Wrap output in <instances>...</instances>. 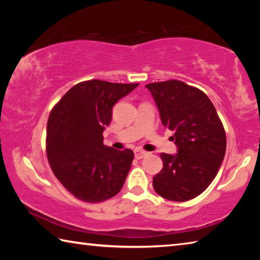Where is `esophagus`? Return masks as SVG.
Masks as SVG:
<instances>
[{"label": "esophagus", "mask_w": 260, "mask_h": 260, "mask_svg": "<svg viewBox=\"0 0 260 260\" xmlns=\"http://www.w3.org/2000/svg\"><path fill=\"white\" fill-rule=\"evenodd\" d=\"M147 153L148 152L143 151V150H140V149H135V150H134V155H135L136 159H142L144 156H147Z\"/></svg>", "instance_id": "34e87169"}]
</instances>
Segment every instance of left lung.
Wrapping results in <instances>:
<instances>
[{
  "mask_svg": "<svg viewBox=\"0 0 260 260\" xmlns=\"http://www.w3.org/2000/svg\"><path fill=\"white\" fill-rule=\"evenodd\" d=\"M146 87L178 147L174 156L160 153L164 165L153 177V189L169 201L195 199L213 181L225 157L222 122L212 102L199 88L180 80L152 82Z\"/></svg>",
  "mask_w": 260,
  "mask_h": 260,
  "instance_id": "left-lung-1",
  "label": "left lung"
}]
</instances>
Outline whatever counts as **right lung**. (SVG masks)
Instances as JSON below:
<instances>
[{
    "mask_svg": "<svg viewBox=\"0 0 260 260\" xmlns=\"http://www.w3.org/2000/svg\"><path fill=\"white\" fill-rule=\"evenodd\" d=\"M139 83L88 80L77 83L52 108L47 124V157L68 191L87 203L116 196L129 172L134 152L103 144L112 107Z\"/></svg>",
    "mask_w": 260,
    "mask_h": 260,
    "instance_id": "obj_1",
    "label": "right lung"
}]
</instances>
